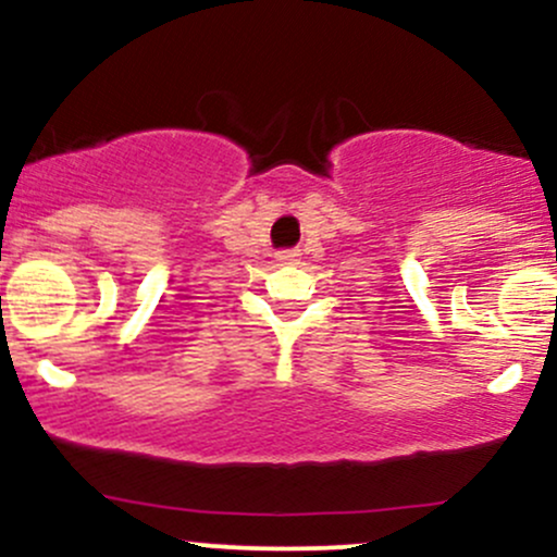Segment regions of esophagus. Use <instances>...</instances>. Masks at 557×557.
<instances>
[{"mask_svg":"<svg viewBox=\"0 0 557 557\" xmlns=\"http://www.w3.org/2000/svg\"><path fill=\"white\" fill-rule=\"evenodd\" d=\"M296 259H298L296 251H280V253H277L280 264H293V261H296Z\"/></svg>","mask_w":557,"mask_h":557,"instance_id":"obj_1","label":"esophagus"}]
</instances>
